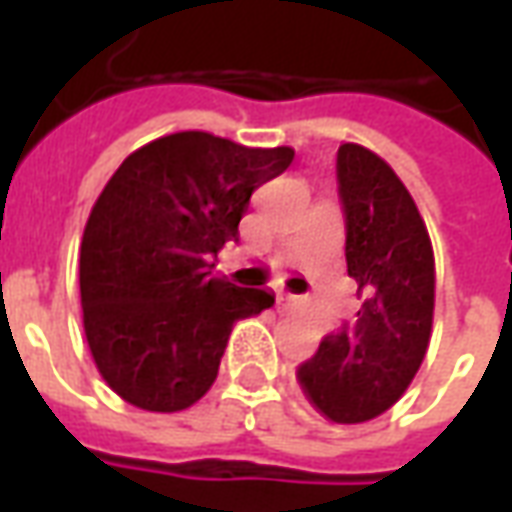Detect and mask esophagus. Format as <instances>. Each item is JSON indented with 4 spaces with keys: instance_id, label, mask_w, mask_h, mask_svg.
Masks as SVG:
<instances>
[{
    "instance_id": "esophagus-1",
    "label": "esophagus",
    "mask_w": 512,
    "mask_h": 512,
    "mask_svg": "<svg viewBox=\"0 0 512 512\" xmlns=\"http://www.w3.org/2000/svg\"><path fill=\"white\" fill-rule=\"evenodd\" d=\"M277 299L279 301H296V296H293V293H288V290H277Z\"/></svg>"
}]
</instances>
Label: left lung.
Wrapping results in <instances>:
<instances>
[{
	"instance_id": "8db88e82",
	"label": "left lung",
	"mask_w": 512,
	"mask_h": 512,
	"mask_svg": "<svg viewBox=\"0 0 512 512\" xmlns=\"http://www.w3.org/2000/svg\"><path fill=\"white\" fill-rule=\"evenodd\" d=\"M345 263L362 307L299 367L304 395L323 417L356 425L384 414L428 354L436 260L417 202L395 169L354 142L337 150Z\"/></svg>"
}]
</instances>
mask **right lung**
<instances>
[{"label":"right lung","instance_id":"add662e5","mask_svg":"<svg viewBox=\"0 0 512 512\" xmlns=\"http://www.w3.org/2000/svg\"><path fill=\"white\" fill-rule=\"evenodd\" d=\"M293 147H246L205 131L147 142L117 167L82 238L79 288L95 367L126 403L158 414L194 406L219 376L235 321L274 304L213 274L238 241L252 191Z\"/></svg>","mask_w":512,"mask_h":512}]
</instances>
